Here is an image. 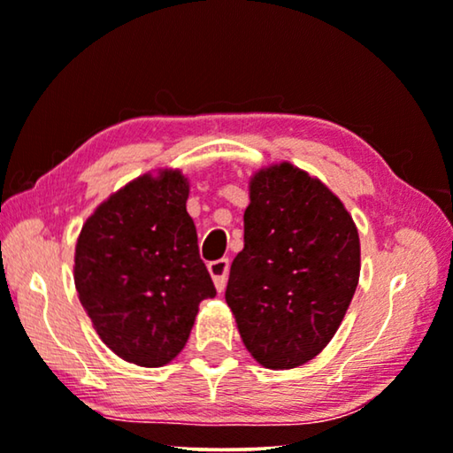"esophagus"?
<instances>
[{
  "label": "esophagus",
  "instance_id": "34e87169",
  "mask_svg": "<svg viewBox=\"0 0 453 453\" xmlns=\"http://www.w3.org/2000/svg\"><path fill=\"white\" fill-rule=\"evenodd\" d=\"M209 268V274H211V279L215 282V288L221 293L226 288V280H227V273H229V260L227 258H219V260H213L207 265Z\"/></svg>",
  "mask_w": 453,
  "mask_h": 453
}]
</instances>
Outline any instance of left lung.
Here are the masks:
<instances>
[{
  "label": "left lung",
  "instance_id": "obj_1",
  "mask_svg": "<svg viewBox=\"0 0 453 453\" xmlns=\"http://www.w3.org/2000/svg\"><path fill=\"white\" fill-rule=\"evenodd\" d=\"M360 279V238L346 207L291 162L250 180L244 250L226 301L256 362L296 368L335 335Z\"/></svg>",
  "mask_w": 453,
  "mask_h": 453
}]
</instances>
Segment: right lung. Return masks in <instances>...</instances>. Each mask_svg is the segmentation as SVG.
<instances>
[{
  "label": "right lung",
  "instance_id": "right-lung-1",
  "mask_svg": "<svg viewBox=\"0 0 453 453\" xmlns=\"http://www.w3.org/2000/svg\"><path fill=\"white\" fill-rule=\"evenodd\" d=\"M187 199L180 171L142 174L110 195L79 234L81 305L105 346L138 366L177 357L199 303L215 296Z\"/></svg>",
  "mask_w": 453,
  "mask_h": 453
}]
</instances>
